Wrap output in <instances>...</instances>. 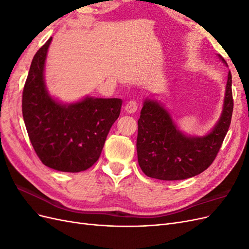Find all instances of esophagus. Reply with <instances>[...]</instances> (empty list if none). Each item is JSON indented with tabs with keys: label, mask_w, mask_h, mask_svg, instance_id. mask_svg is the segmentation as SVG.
<instances>
[{
	"label": "esophagus",
	"mask_w": 249,
	"mask_h": 249,
	"mask_svg": "<svg viewBox=\"0 0 249 249\" xmlns=\"http://www.w3.org/2000/svg\"><path fill=\"white\" fill-rule=\"evenodd\" d=\"M124 109L127 113H135L138 109V102L135 101V100L129 101L125 104Z\"/></svg>",
	"instance_id": "1"
}]
</instances>
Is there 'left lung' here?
Returning a JSON list of instances; mask_svg holds the SVG:
<instances>
[{
    "instance_id": "8db88e82",
    "label": "left lung",
    "mask_w": 249,
    "mask_h": 249,
    "mask_svg": "<svg viewBox=\"0 0 249 249\" xmlns=\"http://www.w3.org/2000/svg\"><path fill=\"white\" fill-rule=\"evenodd\" d=\"M232 109L231 71L222 115L213 131L205 137L185 136L177 129L166 110L156 102L145 101L138 119L136 144L141 170L149 178L163 180L185 179L205 171L222 145Z\"/></svg>"
}]
</instances>
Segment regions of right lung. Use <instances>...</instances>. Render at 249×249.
Here are the masks:
<instances>
[{
    "label": "right lung",
    "instance_id": "add662e5",
    "mask_svg": "<svg viewBox=\"0 0 249 249\" xmlns=\"http://www.w3.org/2000/svg\"><path fill=\"white\" fill-rule=\"evenodd\" d=\"M51 41L52 37L37 51L30 66L22 90V116L42 164L64 172L84 171L99 160L123 100L86 97L69 106L53 100L43 80Z\"/></svg>",
    "mask_w": 249,
    "mask_h": 249
}]
</instances>
